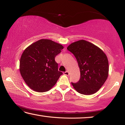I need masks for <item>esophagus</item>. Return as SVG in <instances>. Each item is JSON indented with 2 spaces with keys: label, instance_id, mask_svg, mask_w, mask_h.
<instances>
[{
  "label": "esophagus",
  "instance_id": "34e87169",
  "mask_svg": "<svg viewBox=\"0 0 125 125\" xmlns=\"http://www.w3.org/2000/svg\"><path fill=\"white\" fill-rule=\"evenodd\" d=\"M64 74L65 75H69V72H64Z\"/></svg>",
  "mask_w": 125,
  "mask_h": 125
}]
</instances>
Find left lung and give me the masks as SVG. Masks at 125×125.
Here are the masks:
<instances>
[{
  "label": "left lung",
  "instance_id": "8db88e82",
  "mask_svg": "<svg viewBox=\"0 0 125 125\" xmlns=\"http://www.w3.org/2000/svg\"><path fill=\"white\" fill-rule=\"evenodd\" d=\"M67 49L76 57L80 72L79 82L72 83L73 88L84 95L98 91L108 76V60L105 53L99 47L84 40L72 43Z\"/></svg>",
  "mask_w": 125,
  "mask_h": 125
}]
</instances>
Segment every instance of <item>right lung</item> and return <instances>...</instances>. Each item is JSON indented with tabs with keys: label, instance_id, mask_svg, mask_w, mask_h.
Here are the masks:
<instances>
[{
	"label": "right lung",
	"instance_id": "add662e5",
	"mask_svg": "<svg viewBox=\"0 0 125 125\" xmlns=\"http://www.w3.org/2000/svg\"><path fill=\"white\" fill-rule=\"evenodd\" d=\"M64 46L48 39H41L28 46L23 52L20 71L24 81L31 89L37 92L51 89L62 73L58 71L55 61Z\"/></svg>",
	"mask_w": 125,
	"mask_h": 125
}]
</instances>
